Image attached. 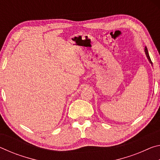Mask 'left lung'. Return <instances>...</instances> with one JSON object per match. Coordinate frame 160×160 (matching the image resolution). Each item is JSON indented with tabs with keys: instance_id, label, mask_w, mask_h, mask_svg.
<instances>
[{
	"instance_id": "1",
	"label": "left lung",
	"mask_w": 160,
	"mask_h": 160,
	"mask_svg": "<svg viewBox=\"0 0 160 160\" xmlns=\"http://www.w3.org/2000/svg\"><path fill=\"white\" fill-rule=\"evenodd\" d=\"M145 55H146V56H147V58L148 59L149 62H150V63L152 65V62L151 59H150V56H149L148 48H147V47H145Z\"/></svg>"
}]
</instances>
